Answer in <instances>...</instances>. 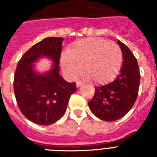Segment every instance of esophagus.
<instances>
[{"mask_svg":"<svg viewBox=\"0 0 157 157\" xmlns=\"http://www.w3.org/2000/svg\"><path fill=\"white\" fill-rule=\"evenodd\" d=\"M82 85H83L82 82H81V81H77V82H76V86H77V87L81 86Z\"/></svg>","mask_w":157,"mask_h":157,"instance_id":"esophagus-1","label":"esophagus"}]
</instances>
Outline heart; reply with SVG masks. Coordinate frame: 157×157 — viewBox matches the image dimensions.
Returning <instances> with one entry per match:
<instances>
[{"label":"heart","instance_id":"obj_1","mask_svg":"<svg viewBox=\"0 0 157 157\" xmlns=\"http://www.w3.org/2000/svg\"><path fill=\"white\" fill-rule=\"evenodd\" d=\"M123 60L120 46L98 37H90L75 41L62 57L63 71L71 78L83 72L97 84L110 82L117 75Z\"/></svg>","mask_w":157,"mask_h":157}]
</instances>
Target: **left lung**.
Masks as SVG:
<instances>
[{
  "instance_id": "8db88e82",
  "label": "left lung",
  "mask_w": 157,
  "mask_h": 157,
  "mask_svg": "<svg viewBox=\"0 0 157 157\" xmlns=\"http://www.w3.org/2000/svg\"><path fill=\"white\" fill-rule=\"evenodd\" d=\"M123 53V64L120 74L112 82L95 87L94 98L88 102L90 109L104 121H116L131 109L138 94L140 71L132 52L118 40Z\"/></svg>"
}]
</instances>
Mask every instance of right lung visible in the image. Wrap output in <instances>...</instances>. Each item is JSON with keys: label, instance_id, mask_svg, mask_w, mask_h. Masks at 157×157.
I'll return each instance as SVG.
<instances>
[{"label": "right lung", "instance_id": "add662e5", "mask_svg": "<svg viewBox=\"0 0 157 157\" xmlns=\"http://www.w3.org/2000/svg\"><path fill=\"white\" fill-rule=\"evenodd\" d=\"M63 37H46L31 47L18 62L14 76V93L23 116L38 125L56 123L66 112L70 97L76 91L75 82L59 75V59ZM45 56L54 62L45 73L35 71L34 63Z\"/></svg>", "mask_w": 157, "mask_h": 157}]
</instances>
